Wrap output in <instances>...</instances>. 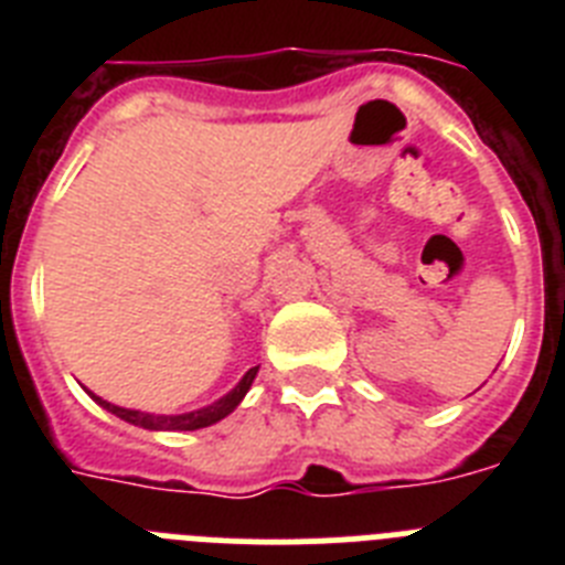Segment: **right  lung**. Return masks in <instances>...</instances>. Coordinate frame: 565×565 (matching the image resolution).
<instances>
[{"label":"right lung","instance_id":"right-lung-1","mask_svg":"<svg viewBox=\"0 0 565 565\" xmlns=\"http://www.w3.org/2000/svg\"><path fill=\"white\" fill-rule=\"evenodd\" d=\"M259 364L257 367H252V371L246 373V376L239 379L237 387L234 391H228L226 396L217 398L214 404H209V407H201V411H192V413H181V416H154V413H141V411H127V407H118V404H109L104 402V398H98L96 393H89V396L96 398L98 404H102L104 411H109L113 416L124 418V422L135 424V427H143V430H167V433H183V430H201V427H209V424H217L221 418H226L228 413L237 407L239 402H243V396L248 393V387H252L254 376H257Z\"/></svg>","mask_w":565,"mask_h":565}]
</instances>
